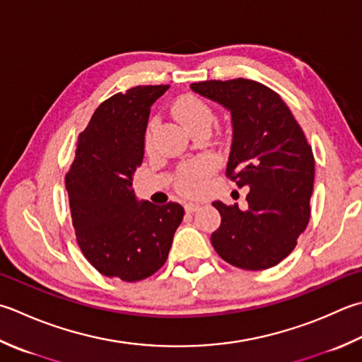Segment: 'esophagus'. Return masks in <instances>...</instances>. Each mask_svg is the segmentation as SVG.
I'll list each match as a JSON object with an SVG mask.
<instances>
[{
    "mask_svg": "<svg viewBox=\"0 0 362 362\" xmlns=\"http://www.w3.org/2000/svg\"><path fill=\"white\" fill-rule=\"evenodd\" d=\"M199 207H201V205L197 204V202H187L185 204V210L188 211V214H193V211L199 210Z\"/></svg>",
    "mask_w": 362,
    "mask_h": 362,
    "instance_id": "34e87169",
    "label": "esophagus"
}]
</instances>
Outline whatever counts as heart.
Instances as JSON below:
<instances>
[{
	"mask_svg": "<svg viewBox=\"0 0 362 362\" xmlns=\"http://www.w3.org/2000/svg\"><path fill=\"white\" fill-rule=\"evenodd\" d=\"M174 115L180 120L182 125L188 132H194L202 127H210L215 120V112L211 111L210 106L201 98L194 95L180 97L174 103ZM157 120H148L146 134H144V146L148 148L152 146V134ZM216 161L211 157H199L193 161H188L177 169L175 174V187L183 194H194L197 189L202 187V182L207 175L215 171Z\"/></svg>",
	"mask_w": 362,
	"mask_h": 362,
	"instance_id": "b5f03b06",
	"label": "heart"
}]
</instances>
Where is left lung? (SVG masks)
Returning <instances> with one entry per match:
<instances>
[{
    "instance_id": "obj_1",
    "label": "left lung",
    "mask_w": 362,
    "mask_h": 362,
    "mask_svg": "<svg viewBox=\"0 0 362 362\" xmlns=\"http://www.w3.org/2000/svg\"><path fill=\"white\" fill-rule=\"evenodd\" d=\"M232 116L228 174L247 187V207L214 202L221 224L211 233L219 257L243 270L278 265L310 216L315 163L301 127L282 98L262 83L237 78L189 86Z\"/></svg>"
}]
</instances>
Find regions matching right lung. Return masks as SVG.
Instances as JSON below:
<instances>
[{
	"label": "right lung",
	"instance_id": "obj_1",
	"mask_svg": "<svg viewBox=\"0 0 362 362\" xmlns=\"http://www.w3.org/2000/svg\"><path fill=\"white\" fill-rule=\"evenodd\" d=\"M168 89L136 86L110 97L76 141L66 175L76 242L108 278L134 282L158 272L185 214L177 202L139 201L132 188L144 157L151 106Z\"/></svg>",
	"mask_w": 362,
	"mask_h": 362
}]
</instances>
